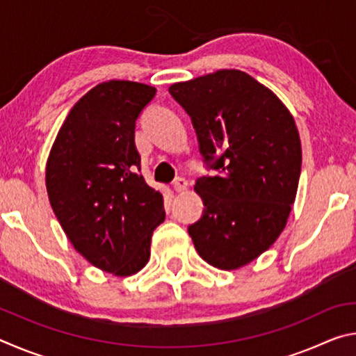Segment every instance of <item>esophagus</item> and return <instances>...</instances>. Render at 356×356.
Returning a JSON list of instances; mask_svg holds the SVG:
<instances>
[{
    "label": "esophagus",
    "mask_w": 356,
    "mask_h": 356,
    "mask_svg": "<svg viewBox=\"0 0 356 356\" xmlns=\"http://www.w3.org/2000/svg\"><path fill=\"white\" fill-rule=\"evenodd\" d=\"M172 186H174V190H176V191L182 193V191L188 188V182H186V179H184V177H177L176 180H174Z\"/></svg>",
    "instance_id": "obj_1"
}]
</instances>
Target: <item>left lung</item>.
I'll return each instance as SVG.
<instances>
[{"instance_id":"8db88e82","label":"left lung","mask_w":356,"mask_h":356,"mask_svg":"<svg viewBox=\"0 0 356 356\" xmlns=\"http://www.w3.org/2000/svg\"><path fill=\"white\" fill-rule=\"evenodd\" d=\"M170 92L191 118L204 161L220 172L196 180L204 212L190 237L207 264L243 267L276 242L297 196L301 143L293 116L237 69L174 83Z\"/></svg>"}]
</instances>
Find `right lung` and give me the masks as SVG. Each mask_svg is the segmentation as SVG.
Wrapping results in <instances>:
<instances>
[{"instance_id":"obj_1","label":"right lung","mask_w":356,"mask_h":356,"mask_svg":"<svg viewBox=\"0 0 356 356\" xmlns=\"http://www.w3.org/2000/svg\"><path fill=\"white\" fill-rule=\"evenodd\" d=\"M147 84L110 80L76 102L45 168L48 200L65 236L104 272L130 276L149 262L163 222V196L144 180L135 122L155 95Z\"/></svg>"}]
</instances>
